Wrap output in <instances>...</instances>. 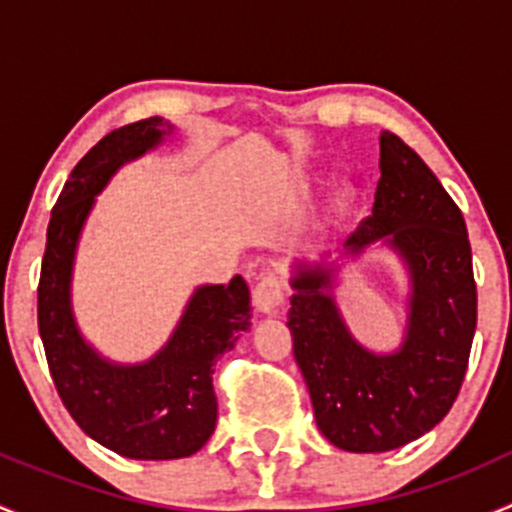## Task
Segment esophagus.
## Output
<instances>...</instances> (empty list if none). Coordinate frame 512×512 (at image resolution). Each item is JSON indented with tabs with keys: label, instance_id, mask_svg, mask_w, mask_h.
I'll list each match as a JSON object with an SVG mask.
<instances>
[{
	"label": "esophagus",
	"instance_id": "obj_1",
	"mask_svg": "<svg viewBox=\"0 0 512 512\" xmlns=\"http://www.w3.org/2000/svg\"><path fill=\"white\" fill-rule=\"evenodd\" d=\"M252 302H255L257 312L262 314H277L285 304V285L275 272H267L260 277L255 287H252Z\"/></svg>",
	"mask_w": 512,
	"mask_h": 512
}]
</instances>
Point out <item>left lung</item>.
Masks as SVG:
<instances>
[{"mask_svg": "<svg viewBox=\"0 0 512 512\" xmlns=\"http://www.w3.org/2000/svg\"><path fill=\"white\" fill-rule=\"evenodd\" d=\"M374 208L349 255L384 240L409 267V324L391 354L352 337L334 302V267L299 265L287 314L294 359L319 431L342 451L384 453L416 441L451 411L476 334V280L466 220L433 170L399 136L379 138Z\"/></svg>", "mask_w": 512, "mask_h": 512, "instance_id": "left-lung-1", "label": "left lung"}]
</instances>
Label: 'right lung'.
Masks as SVG:
<instances>
[{"label":"right lung","mask_w":512,"mask_h":512,"mask_svg":"<svg viewBox=\"0 0 512 512\" xmlns=\"http://www.w3.org/2000/svg\"><path fill=\"white\" fill-rule=\"evenodd\" d=\"M170 131L158 116L128 123L76 163L51 210L39 277V334L66 411L86 436L136 461H173L208 443L218 421L213 366L252 317L250 289L235 275L230 285L195 289L173 337L143 364L103 359L76 327L71 272L94 198L123 163L156 148Z\"/></svg>","instance_id":"right-lung-1"}]
</instances>
